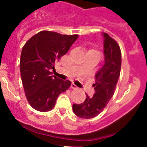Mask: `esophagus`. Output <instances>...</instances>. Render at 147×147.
<instances>
[{
	"instance_id": "obj_1",
	"label": "esophagus",
	"mask_w": 147,
	"mask_h": 147,
	"mask_svg": "<svg viewBox=\"0 0 147 147\" xmlns=\"http://www.w3.org/2000/svg\"><path fill=\"white\" fill-rule=\"evenodd\" d=\"M71 88H73V89H78V87L76 86L75 84H74V83H72V84H71Z\"/></svg>"
}]
</instances>
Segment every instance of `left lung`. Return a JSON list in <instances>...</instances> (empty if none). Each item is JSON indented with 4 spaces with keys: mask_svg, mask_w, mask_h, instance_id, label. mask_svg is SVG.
<instances>
[{
    "mask_svg": "<svg viewBox=\"0 0 147 147\" xmlns=\"http://www.w3.org/2000/svg\"><path fill=\"white\" fill-rule=\"evenodd\" d=\"M103 36L105 62L95 75L93 96L87 98L83 103L74 104L73 111L78 117L92 119L102 112L113 97L121 72V54L119 45L107 33Z\"/></svg>",
    "mask_w": 147,
    "mask_h": 147,
    "instance_id": "8db88e82",
    "label": "left lung"
}]
</instances>
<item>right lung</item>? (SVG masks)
<instances>
[{"instance_id": "obj_1", "label": "right lung", "mask_w": 147, "mask_h": 147, "mask_svg": "<svg viewBox=\"0 0 147 147\" xmlns=\"http://www.w3.org/2000/svg\"><path fill=\"white\" fill-rule=\"evenodd\" d=\"M78 37L42 31L23 46L20 61L22 83L28 103L36 110H52L59 95L71 86V81L60 80L51 70L54 69V63L68 51Z\"/></svg>"}]
</instances>
